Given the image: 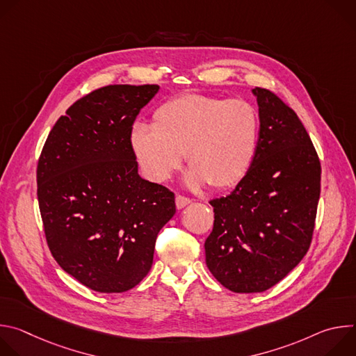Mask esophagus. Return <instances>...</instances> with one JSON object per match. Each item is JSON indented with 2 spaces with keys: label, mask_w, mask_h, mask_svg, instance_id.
Listing matches in <instances>:
<instances>
[{
  "label": "esophagus",
  "mask_w": 356,
  "mask_h": 356,
  "mask_svg": "<svg viewBox=\"0 0 356 356\" xmlns=\"http://www.w3.org/2000/svg\"><path fill=\"white\" fill-rule=\"evenodd\" d=\"M191 202V200L190 198H187V197H183V195H176V207H177V210H181V209H184L186 206H188Z\"/></svg>",
  "instance_id": "esophagus-1"
}]
</instances>
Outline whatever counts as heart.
Wrapping results in <instances>:
<instances>
[{
  "label": "heart",
  "mask_w": 356,
  "mask_h": 356,
  "mask_svg": "<svg viewBox=\"0 0 356 356\" xmlns=\"http://www.w3.org/2000/svg\"><path fill=\"white\" fill-rule=\"evenodd\" d=\"M154 120L155 125L135 124L129 136L136 162L152 181L168 180L186 154L188 187L231 188L255 162L261 122L246 101L186 94L163 103Z\"/></svg>",
  "instance_id": "heart-1"
}]
</instances>
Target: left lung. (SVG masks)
<instances>
[{"instance_id":"8db88e82","label":"left lung","mask_w":356,"mask_h":356,"mask_svg":"<svg viewBox=\"0 0 356 356\" xmlns=\"http://www.w3.org/2000/svg\"><path fill=\"white\" fill-rule=\"evenodd\" d=\"M259 145L235 190L211 200L213 232L206 264L235 293H259L287 276L306 255L320 200L321 166L313 142L272 91L255 87Z\"/></svg>"}]
</instances>
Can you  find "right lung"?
I'll return each mask as SVG.
<instances>
[{"instance_id": "1", "label": "right lung", "mask_w": 356, "mask_h": 356, "mask_svg": "<svg viewBox=\"0 0 356 356\" xmlns=\"http://www.w3.org/2000/svg\"><path fill=\"white\" fill-rule=\"evenodd\" d=\"M159 86L98 88L62 115L38 162L46 241L60 268L86 287L122 293L150 270L175 194L138 173L131 129Z\"/></svg>"}]
</instances>
